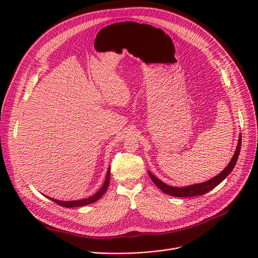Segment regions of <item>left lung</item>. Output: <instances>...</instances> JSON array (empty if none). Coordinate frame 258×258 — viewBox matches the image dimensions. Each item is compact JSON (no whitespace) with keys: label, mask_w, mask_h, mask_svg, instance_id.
Here are the masks:
<instances>
[{"label":"left lung","mask_w":258,"mask_h":258,"mask_svg":"<svg viewBox=\"0 0 258 258\" xmlns=\"http://www.w3.org/2000/svg\"><path fill=\"white\" fill-rule=\"evenodd\" d=\"M241 135L239 136V141H238V145L236 151L234 153L233 158L231 159L230 163L226 166V168L218 173L217 175L213 176L212 178L204 181V182H200V183H195V185H191V186H187V187H181V188H177V187H171L166 185L165 182H163L162 180H160L158 177H156L152 172L148 171L151 179L153 180V182L155 185L165 194H168L170 196L173 197H195V196H200L203 195L209 191H211L212 189H214L217 185H219L233 170V168L235 167L239 154H240V150H241Z\"/></svg>","instance_id":"1"}]
</instances>
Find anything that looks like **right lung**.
I'll use <instances>...</instances> for the list:
<instances>
[{
  "instance_id": "right-lung-1",
  "label": "right lung",
  "mask_w": 258,
  "mask_h": 258,
  "mask_svg": "<svg viewBox=\"0 0 258 258\" xmlns=\"http://www.w3.org/2000/svg\"><path fill=\"white\" fill-rule=\"evenodd\" d=\"M109 182H110V167H108V170H107V173H106V177H105V180L103 182V186L100 188V190L96 194H94L93 196H91L89 198L81 199V200H73V201H61V200H57V199H54V198H51V197H48V196H46V197L49 198L50 200H52L53 202H55L56 204H58L60 206H63V207H67V208L85 206V205L92 204V203L96 202L97 200H99L104 195L106 190L108 189Z\"/></svg>"
}]
</instances>
